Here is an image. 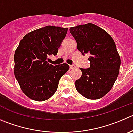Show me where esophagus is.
<instances>
[{
  "label": "esophagus",
  "mask_w": 133,
  "mask_h": 133,
  "mask_svg": "<svg viewBox=\"0 0 133 133\" xmlns=\"http://www.w3.org/2000/svg\"><path fill=\"white\" fill-rule=\"evenodd\" d=\"M74 68H76V66L74 65V64H72V65H70V69H74Z\"/></svg>",
  "instance_id": "esophagus-1"
}]
</instances>
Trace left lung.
<instances>
[{
	"label": "left lung",
	"mask_w": 133,
	"mask_h": 133,
	"mask_svg": "<svg viewBox=\"0 0 133 133\" xmlns=\"http://www.w3.org/2000/svg\"><path fill=\"white\" fill-rule=\"evenodd\" d=\"M77 48L89 54L90 67L80 69L82 76L75 82L77 91L89 99L102 98L110 91L119 74L121 59L113 38L93 23L70 28Z\"/></svg>",
	"instance_id": "1"
}]
</instances>
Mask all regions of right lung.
I'll use <instances>...</instances> for the list:
<instances>
[{
    "label": "right lung",
    "instance_id": "right-lung-1",
    "mask_svg": "<svg viewBox=\"0 0 133 133\" xmlns=\"http://www.w3.org/2000/svg\"><path fill=\"white\" fill-rule=\"evenodd\" d=\"M68 28L45 26L26 34L14 55V74L21 90L37 101L48 99L57 89L59 79L69 69L66 63L54 66L48 55H57Z\"/></svg>",
    "mask_w": 133,
    "mask_h": 133
}]
</instances>
